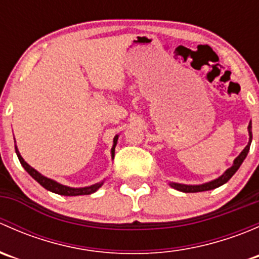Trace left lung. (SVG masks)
<instances>
[{"instance_id":"8db88e82","label":"left lung","mask_w":259,"mask_h":259,"mask_svg":"<svg viewBox=\"0 0 259 259\" xmlns=\"http://www.w3.org/2000/svg\"><path fill=\"white\" fill-rule=\"evenodd\" d=\"M248 135H249V140H248L247 146H245V148L241 151V154H239V155L234 159L233 165H232L231 168L227 169V170L224 171L221 177H218L217 179L210 180V182L203 183V184H182V183L170 182L169 183V185H170L171 188H174V189L179 190V192H183V193H198V192H205V190L215 189V188L226 184V183L228 182V180L231 179L234 174H236V171L238 170L239 166L242 165L243 160H244L245 156H247V154H248V151H249L250 143H252V121H249V125H248Z\"/></svg>"}]
</instances>
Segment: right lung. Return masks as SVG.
<instances>
[{
    "mask_svg": "<svg viewBox=\"0 0 259 259\" xmlns=\"http://www.w3.org/2000/svg\"><path fill=\"white\" fill-rule=\"evenodd\" d=\"M117 139H119V135H115L114 140H113V148H111V159H114V155H115V146H116V143H117ZM15 150H16V154H17V158L18 160H20L21 165L25 168V170L27 171L28 174H30L31 177H32L33 179L36 180V182L38 183L40 185H42L45 189L50 190V192L52 193H56V194H60V195H66V197H76V195H89V194H93V193H95L96 190L99 189V188L101 187V185L104 184V182H105V179L101 180V182L99 183H95V184L93 185H89V187H82V188H72V187H67V185H64L61 184V183L56 182V180L51 179V178H48V177L42 176V174L40 173V171H37L36 169H33L32 166L28 165L27 163L25 161V159L21 156L20 151H18V148L16 145V140H15Z\"/></svg>",
    "mask_w": 259,
    "mask_h": 259,
    "instance_id": "1",
    "label": "right lung"
}]
</instances>
